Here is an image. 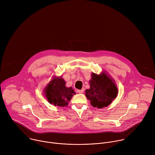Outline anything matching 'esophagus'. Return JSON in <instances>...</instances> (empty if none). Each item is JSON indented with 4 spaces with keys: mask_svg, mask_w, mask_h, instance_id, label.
Here are the masks:
<instances>
[{
    "mask_svg": "<svg viewBox=\"0 0 155 155\" xmlns=\"http://www.w3.org/2000/svg\"><path fill=\"white\" fill-rule=\"evenodd\" d=\"M76 91H77V92L78 93H83L84 92V90H83H83H77Z\"/></svg>",
    "mask_w": 155,
    "mask_h": 155,
    "instance_id": "esophagus-1",
    "label": "esophagus"
}]
</instances>
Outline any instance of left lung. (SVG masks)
<instances>
[{"label":"left lung","mask_w":155,"mask_h":155,"mask_svg":"<svg viewBox=\"0 0 155 155\" xmlns=\"http://www.w3.org/2000/svg\"><path fill=\"white\" fill-rule=\"evenodd\" d=\"M90 84V88L86 90L85 96L94 107H105L117 97L116 84L107 73L103 72L100 75L92 73Z\"/></svg>","instance_id":"8db88e82"}]
</instances>
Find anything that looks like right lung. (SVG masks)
<instances>
[{"label":"right lung","instance_id":"1","mask_svg":"<svg viewBox=\"0 0 155 155\" xmlns=\"http://www.w3.org/2000/svg\"><path fill=\"white\" fill-rule=\"evenodd\" d=\"M44 92L51 104L62 107L68 106L73 96L76 94L72 87L65 86V81L61 77H53Z\"/></svg>","mask_w":155,"mask_h":155}]
</instances>
